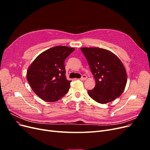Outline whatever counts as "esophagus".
Returning <instances> with one entry per match:
<instances>
[{
  "instance_id": "34e87169",
  "label": "esophagus",
  "mask_w": 150,
  "mask_h": 150,
  "mask_svg": "<svg viewBox=\"0 0 150 150\" xmlns=\"http://www.w3.org/2000/svg\"><path fill=\"white\" fill-rule=\"evenodd\" d=\"M86 79H87V76H86V75H83L82 77H81V78H80V79L81 80H82V81H84V80H86Z\"/></svg>"
}]
</instances>
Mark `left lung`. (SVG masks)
<instances>
[{"instance_id":"8db88e82","label":"left lung","mask_w":150,"mask_h":150,"mask_svg":"<svg viewBox=\"0 0 150 150\" xmlns=\"http://www.w3.org/2000/svg\"><path fill=\"white\" fill-rule=\"evenodd\" d=\"M81 51L87 59L96 80L89 96L101 104L110 103L120 97L127 83L124 65L115 54L99 47H82Z\"/></svg>"}]
</instances>
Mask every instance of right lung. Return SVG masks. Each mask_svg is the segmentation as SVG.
I'll use <instances>...</instances> for the list:
<instances>
[{
    "label": "right lung",
    "instance_id": "1",
    "mask_svg": "<svg viewBox=\"0 0 150 150\" xmlns=\"http://www.w3.org/2000/svg\"><path fill=\"white\" fill-rule=\"evenodd\" d=\"M74 51L67 46H56L44 51L35 59L27 71L32 89L47 102H55L69 89L71 81L66 77L64 61Z\"/></svg>",
    "mask_w": 150,
    "mask_h": 150
}]
</instances>
